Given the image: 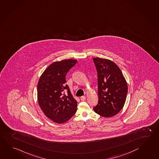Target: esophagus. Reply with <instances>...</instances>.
<instances>
[{"mask_svg":"<svg viewBox=\"0 0 159 159\" xmlns=\"http://www.w3.org/2000/svg\"><path fill=\"white\" fill-rule=\"evenodd\" d=\"M80 99H81V101H84V100H86V97H85L84 96H81Z\"/></svg>","mask_w":159,"mask_h":159,"instance_id":"34e87169","label":"esophagus"}]
</instances>
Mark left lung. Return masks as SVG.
Instances as JSON below:
<instances>
[{"label":"left lung","instance_id":"obj_1","mask_svg":"<svg viewBox=\"0 0 159 159\" xmlns=\"http://www.w3.org/2000/svg\"><path fill=\"white\" fill-rule=\"evenodd\" d=\"M98 72V102L93 110L98 115L110 118L124 107L128 85L119 66L107 59L93 58Z\"/></svg>","mask_w":159,"mask_h":159}]
</instances>
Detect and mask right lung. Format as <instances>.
<instances>
[{
  "mask_svg": "<svg viewBox=\"0 0 159 159\" xmlns=\"http://www.w3.org/2000/svg\"><path fill=\"white\" fill-rule=\"evenodd\" d=\"M77 61L68 59L51 64L41 75L38 84V101L48 118L58 124L68 121L77 111L66 76Z\"/></svg>",
  "mask_w": 159,
  "mask_h": 159,
  "instance_id": "right-lung-1",
  "label": "right lung"
}]
</instances>
